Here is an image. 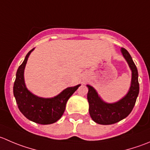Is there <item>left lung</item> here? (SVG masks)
<instances>
[{
  "label": "left lung",
  "instance_id": "obj_1",
  "mask_svg": "<svg viewBox=\"0 0 150 150\" xmlns=\"http://www.w3.org/2000/svg\"><path fill=\"white\" fill-rule=\"evenodd\" d=\"M121 51L132 71L131 86L124 98L115 103H106L100 98L93 87L87 85L88 88L87 99L89 104L88 111L90 117L97 124L112 125L126 118L133 110L139 95L138 69L128 51L123 47H122Z\"/></svg>",
  "mask_w": 150,
  "mask_h": 150
}]
</instances>
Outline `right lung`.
Listing matches in <instances>:
<instances>
[{
    "label": "right lung",
    "mask_w": 150,
    "mask_h": 150,
    "mask_svg": "<svg viewBox=\"0 0 150 150\" xmlns=\"http://www.w3.org/2000/svg\"><path fill=\"white\" fill-rule=\"evenodd\" d=\"M33 50L28 53L17 69L13 92L20 112L26 118L38 124H53L62 117L67 102L80 85L69 87L53 98H41L31 94L25 85L24 69L28 58Z\"/></svg>",
    "instance_id": "1"
}]
</instances>
